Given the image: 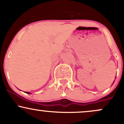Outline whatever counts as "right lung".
Wrapping results in <instances>:
<instances>
[{
    "mask_svg": "<svg viewBox=\"0 0 124 124\" xmlns=\"http://www.w3.org/2000/svg\"><path fill=\"white\" fill-rule=\"evenodd\" d=\"M25 93H26L27 94H31L30 93H29V92H25Z\"/></svg>",
    "mask_w": 124,
    "mask_h": 124,
    "instance_id": "obj_1",
    "label": "right lung"
}]
</instances>
